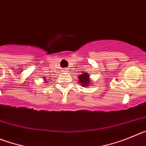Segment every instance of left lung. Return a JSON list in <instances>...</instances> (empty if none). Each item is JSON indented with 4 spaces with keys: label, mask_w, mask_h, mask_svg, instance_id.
I'll use <instances>...</instances> for the list:
<instances>
[{
    "label": "left lung",
    "mask_w": 146,
    "mask_h": 146,
    "mask_svg": "<svg viewBox=\"0 0 146 146\" xmlns=\"http://www.w3.org/2000/svg\"><path fill=\"white\" fill-rule=\"evenodd\" d=\"M79 83H81L82 84V86H84V87H86V86H89V83L91 82V80H89V75L87 73H82V74L81 75H79Z\"/></svg>",
    "instance_id": "left-lung-1"
}]
</instances>
